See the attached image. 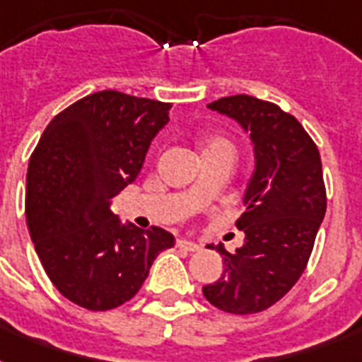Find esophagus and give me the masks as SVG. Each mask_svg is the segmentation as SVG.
I'll list each match as a JSON object with an SVG mask.
<instances>
[{
  "instance_id": "1",
  "label": "esophagus",
  "mask_w": 362,
  "mask_h": 362,
  "mask_svg": "<svg viewBox=\"0 0 362 362\" xmlns=\"http://www.w3.org/2000/svg\"><path fill=\"white\" fill-rule=\"evenodd\" d=\"M176 247H180V250H187V252H199L201 250V244L192 240H186V238H178L176 240Z\"/></svg>"
}]
</instances>
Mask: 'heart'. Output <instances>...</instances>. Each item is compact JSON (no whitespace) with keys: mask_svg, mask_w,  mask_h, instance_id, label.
<instances>
[{"mask_svg":"<svg viewBox=\"0 0 362 362\" xmlns=\"http://www.w3.org/2000/svg\"><path fill=\"white\" fill-rule=\"evenodd\" d=\"M214 146H227V148H231V144L227 141H223V139H212V141L206 144V148H214Z\"/></svg>","mask_w":362,"mask_h":362,"instance_id":"1","label":"heart"}]
</instances>
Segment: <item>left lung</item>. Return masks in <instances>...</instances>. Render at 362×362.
Instances as JSON below:
<instances>
[{
	"mask_svg": "<svg viewBox=\"0 0 362 362\" xmlns=\"http://www.w3.org/2000/svg\"><path fill=\"white\" fill-rule=\"evenodd\" d=\"M206 107L250 135L255 167L237 220L244 244L233 253L216 246L223 274L203 295L229 314H257L278 303L306 269L327 210L320 150L297 118L274 103L231 95Z\"/></svg>",
	"mask_w": 362,
	"mask_h": 362,
	"instance_id": "1",
	"label": "left lung"
}]
</instances>
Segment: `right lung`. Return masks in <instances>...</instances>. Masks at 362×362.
I'll return each mask as SVG.
<instances>
[{
    "instance_id": "add662e5",
    "label": "right lung",
    "mask_w": 362,
    "mask_h": 362,
    "mask_svg": "<svg viewBox=\"0 0 362 362\" xmlns=\"http://www.w3.org/2000/svg\"><path fill=\"white\" fill-rule=\"evenodd\" d=\"M169 103L105 90L59 112L39 139L25 175V221L56 289L82 308L127 303L159 252L161 227L122 223L112 199L141 173Z\"/></svg>"
}]
</instances>
